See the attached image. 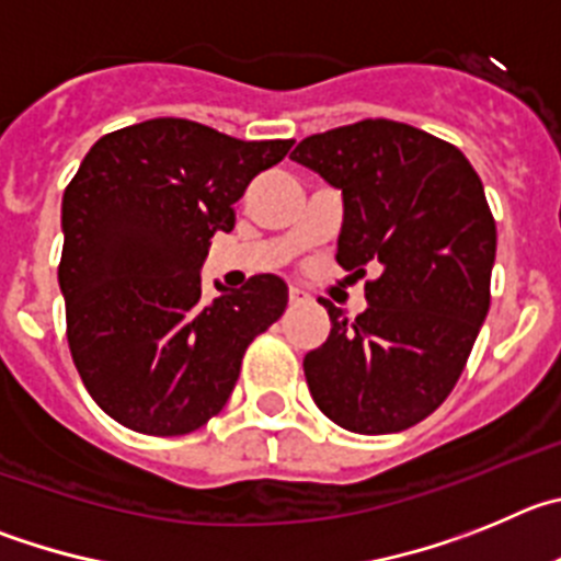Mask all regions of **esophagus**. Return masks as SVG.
I'll use <instances>...</instances> for the list:
<instances>
[{
  "instance_id": "34e87169",
  "label": "esophagus",
  "mask_w": 561,
  "mask_h": 561,
  "mask_svg": "<svg viewBox=\"0 0 561 561\" xmlns=\"http://www.w3.org/2000/svg\"><path fill=\"white\" fill-rule=\"evenodd\" d=\"M307 299V293L301 287H290V305H299V301Z\"/></svg>"
}]
</instances>
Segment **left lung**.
Returning a JSON list of instances; mask_svg holds the SVG:
<instances>
[{"mask_svg":"<svg viewBox=\"0 0 561 561\" xmlns=\"http://www.w3.org/2000/svg\"><path fill=\"white\" fill-rule=\"evenodd\" d=\"M343 195L337 265L368 307L305 355L312 400L363 436L400 433L453 391L489 312L497 231L483 184L450 142L393 119L312 134L290 153Z\"/></svg>","mask_w":561,"mask_h":561,"instance_id":"left-lung-1","label":"left lung"}]
</instances>
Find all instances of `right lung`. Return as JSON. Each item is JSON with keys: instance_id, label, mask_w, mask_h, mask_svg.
Returning <instances> with one entry per match:
<instances>
[{"instance_id": "right-lung-1", "label": "right lung", "mask_w": 561, "mask_h": 561, "mask_svg": "<svg viewBox=\"0 0 561 561\" xmlns=\"http://www.w3.org/2000/svg\"><path fill=\"white\" fill-rule=\"evenodd\" d=\"M293 139L243 142L159 117L105 134L60 204L67 341L92 400L119 425L184 436L224 411L249 343L285 312L287 285L251 276L201 299L215 231Z\"/></svg>"}]
</instances>
